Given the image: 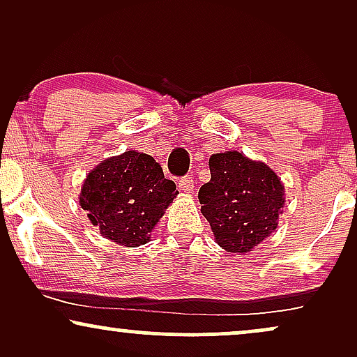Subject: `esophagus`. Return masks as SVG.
Returning <instances> with one entry per match:
<instances>
[{
	"mask_svg": "<svg viewBox=\"0 0 357 357\" xmlns=\"http://www.w3.org/2000/svg\"><path fill=\"white\" fill-rule=\"evenodd\" d=\"M193 185H195V182H193L192 177H183L182 180H180L178 188L182 190L183 193H192L193 192Z\"/></svg>",
	"mask_w": 357,
	"mask_h": 357,
	"instance_id": "34e87169",
	"label": "esophagus"
}]
</instances>
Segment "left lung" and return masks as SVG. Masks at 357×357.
<instances>
[{"label": "left lung", "instance_id": "obj_1", "mask_svg": "<svg viewBox=\"0 0 357 357\" xmlns=\"http://www.w3.org/2000/svg\"><path fill=\"white\" fill-rule=\"evenodd\" d=\"M209 172L211 180L198 192L203 216L219 247L245 255L276 231L284 185L270 165L238 151L213 154Z\"/></svg>", "mask_w": 357, "mask_h": 357}]
</instances>
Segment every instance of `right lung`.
<instances>
[{
	"label": "right lung",
	"instance_id": "1",
	"mask_svg": "<svg viewBox=\"0 0 357 357\" xmlns=\"http://www.w3.org/2000/svg\"><path fill=\"white\" fill-rule=\"evenodd\" d=\"M177 195L153 155L131 149L104 159L86 175L79 206L102 237L121 247H139L151 241Z\"/></svg>",
	"mask_w": 357,
	"mask_h": 357
}]
</instances>
